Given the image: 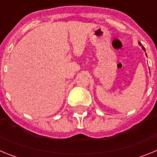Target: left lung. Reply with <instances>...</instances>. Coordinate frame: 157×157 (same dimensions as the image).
<instances>
[{
    "instance_id": "left-lung-1",
    "label": "left lung",
    "mask_w": 157,
    "mask_h": 157,
    "mask_svg": "<svg viewBox=\"0 0 157 157\" xmlns=\"http://www.w3.org/2000/svg\"><path fill=\"white\" fill-rule=\"evenodd\" d=\"M138 44H139V45H141V48H142V49H143L144 51H145V48H144V46H143V45H141V43H140V42H138ZM146 56H147V55H146Z\"/></svg>"
}]
</instances>
